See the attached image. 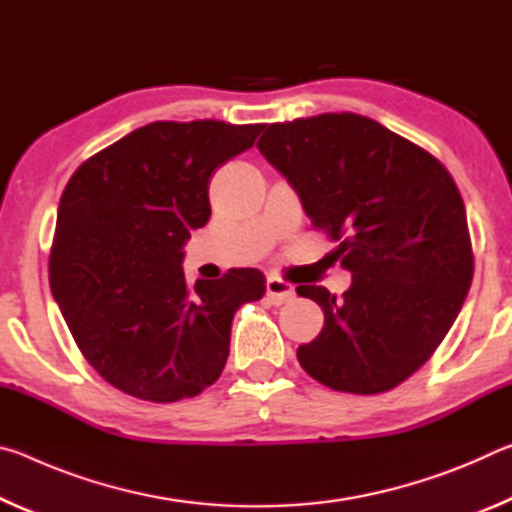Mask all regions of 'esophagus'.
<instances>
[{"instance_id":"1","label":"esophagus","mask_w":512,"mask_h":512,"mask_svg":"<svg viewBox=\"0 0 512 512\" xmlns=\"http://www.w3.org/2000/svg\"><path fill=\"white\" fill-rule=\"evenodd\" d=\"M266 296L271 298L273 305H282V302H287V300L296 296V289H293L291 282H284L282 277H268V280H266Z\"/></svg>"}]
</instances>
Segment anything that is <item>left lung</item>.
I'll return each mask as SVG.
<instances>
[{"mask_svg": "<svg viewBox=\"0 0 512 512\" xmlns=\"http://www.w3.org/2000/svg\"><path fill=\"white\" fill-rule=\"evenodd\" d=\"M259 153L289 180L311 225L352 273L336 298L300 284L325 325L298 348L332 391L375 395L409 379L454 325L474 275L461 192L429 151L379 121L325 112L266 126Z\"/></svg>", "mask_w": 512, "mask_h": 512, "instance_id": "obj_1", "label": "left lung"}]
</instances>
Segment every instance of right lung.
I'll return each instance as SVG.
<instances>
[{
	"label": "right lung",
	"instance_id": "1",
	"mask_svg": "<svg viewBox=\"0 0 512 512\" xmlns=\"http://www.w3.org/2000/svg\"><path fill=\"white\" fill-rule=\"evenodd\" d=\"M264 124L153 121L85 160L58 205L49 284L99 375L146 402L212 386L230 354L235 311L259 300L257 268L189 284L183 246L210 219V178Z\"/></svg>",
	"mask_w": 512,
	"mask_h": 512
}]
</instances>
